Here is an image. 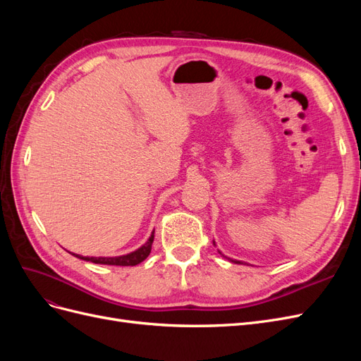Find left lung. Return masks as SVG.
<instances>
[{
    "label": "left lung",
    "instance_id": "obj_1",
    "mask_svg": "<svg viewBox=\"0 0 361 361\" xmlns=\"http://www.w3.org/2000/svg\"><path fill=\"white\" fill-rule=\"evenodd\" d=\"M214 245H215V241H214ZM220 255H221V256H224V255L221 253V251H220ZM224 257H226V256H224ZM226 259H228L231 262H233V264H241V262H239V260H233V259H231V257H226Z\"/></svg>",
    "mask_w": 361,
    "mask_h": 361
}]
</instances>
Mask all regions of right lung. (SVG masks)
Masks as SVG:
<instances>
[{
	"instance_id": "1",
	"label": "right lung",
	"mask_w": 361,
	"mask_h": 361,
	"mask_svg": "<svg viewBox=\"0 0 361 361\" xmlns=\"http://www.w3.org/2000/svg\"><path fill=\"white\" fill-rule=\"evenodd\" d=\"M154 233L155 231L152 232V235L149 236V239L146 241V244L141 245L140 248L130 251L128 255H122V256H114V257H89V256H80V255H75V253H69L73 255L75 257L87 260V262H93V264H101V265H116V267H135L138 264L143 262L152 250V243H154Z\"/></svg>"
}]
</instances>
